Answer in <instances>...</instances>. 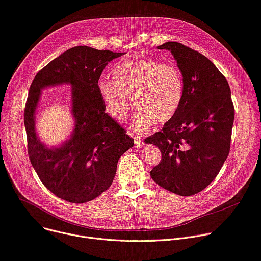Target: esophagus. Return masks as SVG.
<instances>
[{
    "label": "esophagus",
    "instance_id": "obj_1",
    "mask_svg": "<svg viewBox=\"0 0 261 261\" xmlns=\"http://www.w3.org/2000/svg\"><path fill=\"white\" fill-rule=\"evenodd\" d=\"M144 147V141L142 138H135L134 140V148L135 149H142Z\"/></svg>",
    "mask_w": 261,
    "mask_h": 261
}]
</instances>
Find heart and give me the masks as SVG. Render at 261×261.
<instances>
[{
    "label": "heart",
    "instance_id": "obj_1",
    "mask_svg": "<svg viewBox=\"0 0 261 261\" xmlns=\"http://www.w3.org/2000/svg\"><path fill=\"white\" fill-rule=\"evenodd\" d=\"M113 77L100 76L96 89L106 113L121 121L128 118L134 100L138 109L132 121L136 134L148 132L159 121H167L177 112L184 95V80L173 64L140 57L120 62Z\"/></svg>",
    "mask_w": 261,
    "mask_h": 261
}]
</instances>
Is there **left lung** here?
Returning a JSON list of instances; mask_svg holds the SVG:
<instances>
[{"mask_svg":"<svg viewBox=\"0 0 261 261\" xmlns=\"http://www.w3.org/2000/svg\"><path fill=\"white\" fill-rule=\"evenodd\" d=\"M174 57L184 80L180 106L162 131L146 138L158 146L161 163L150 172L159 186L180 196L209 186L230 152L234 105L231 89L216 66L177 42L158 47Z\"/></svg>","mask_w":261,"mask_h":261,"instance_id":"8db88e82","label":"left lung"}]
</instances>
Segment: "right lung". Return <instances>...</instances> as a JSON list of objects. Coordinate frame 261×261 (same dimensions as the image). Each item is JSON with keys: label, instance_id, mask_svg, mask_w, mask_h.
<instances>
[{"label": "right lung", "instance_id": "right-lung-1", "mask_svg": "<svg viewBox=\"0 0 261 261\" xmlns=\"http://www.w3.org/2000/svg\"><path fill=\"white\" fill-rule=\"evenodd\" d=\"M125 54L76 46L52 60L31 83L24 111L29 160L59 198L83 203L99 196L111 186L120 156L133 147V138L105 112L96 89L108 63ZM62 83L73 88L75 129L59 147L49 148L36 135L35 111L41 90Z\"/></svg>", "mask_w": 261, "mask_h": 261}]
</instances>
